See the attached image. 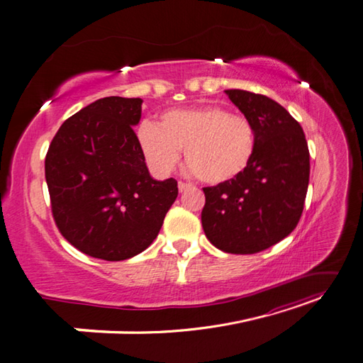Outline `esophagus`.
Instances as JSON below:
<instances>
[{"label": "esophagus", "mask_w": 363, "mask_h": 363, "mask_svg": "<svg viewBox=\"0 0 363 363\" xmlns=\"http://www.w3.org/2000/svg\"><path fill=\"white\" fill-rule=\"evenodd\" d=\"M191 184L189 183H184V182H179V191L180 192H184L186 189H189Z\"/></svg>", "instance_id": "34e87169"}]
</instances>
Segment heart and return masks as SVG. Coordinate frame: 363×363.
<instances>
[{
	"instance_id": "1",
	"label": "heart",
	"mask_w": 363,
	"mask_h": 363,
	"mask_svg": "<svg viewBox=\"0 0 363 363\" xmlns=\"http://www.w3.org/2000/svg\"><path fill=\"white\" fill-rule=\"evenodd\" d=\"M138 144L157 174L171 172L184 148L189 172L207 184H221L250 167L256 130L247 116L230 113L221 106L172 108L160 115L157 125L150 121L139 125Z\"/></svg>"
}]
</instances>
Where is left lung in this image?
Returning a JSON list of instances; mask_svg holds the SVG:
<instances>
[{"instance_id":"left-lung-1","label":"left lung","mask_w":363,"mask_h":363,"mask_svg":"<svg viewBox=\"0 0 363 363\" xmlns=\"http://www.w3.org/2000/svg\"><path fill=\"white\" fill-rule=\"evenodd\" d=\"M256 130V152L238 179L203 188V230L211 244L232 255H255L286 238L298 224L311 162L303 128L271 98L225 91Z\"/></svg>"}]
</instances>
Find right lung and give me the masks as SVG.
Here are the masks:
<instances>
[{"label":"right lung","mask_w":363,"mask_h":363,"mask_svg":"<svg viewBox=\"0 0 363 363\" xmlns=\"http://www.w3.org/2000/svg\"><path fill=\"white\" fill-rule=\"evenodd\" d=\"M140 112V98H100L65 121L47 152L54 221L95 259L125 260L148 248L179 195L177 180L148 172L133 130Z\"/></svg>","instance_id":"obj_1"}]
</instances>
